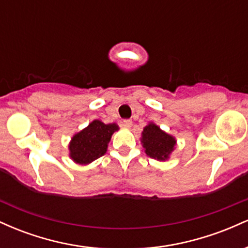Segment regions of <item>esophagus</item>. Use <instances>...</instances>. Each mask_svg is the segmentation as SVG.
Segmentation results:
<instances>
[{
    "mask_svg": "<svg viewBox=\"0 0 248 248\" xmlns=\"http://www.w3.org/2000/svg\"><path fill=\"white\" fill-rule=\"evenodd\" d=\"M132 120H129V119H126V120H124V122H122V126L126 127V128H130L132 127Z\"/></svg>",
    "mask_w": 248,
    "mask_h": 248,
    "instance_id": "esophagus-1",
    "label": "esophagus"
}]
</instances>
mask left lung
I'll return each mask as SVG.
<instances>
[{
    "label": "left lung",
    "instance_id": "obj_1",
    "mask_svg": "<svg viewBox=\"0 0 248 248\" xmlns=\"http://www.w3.org/2000/svg\"><path fill=\"white\" fill-rule=\"evenodd\" d=\"M141 142L147 155L158 161H166L176 144V140L171 135L164 133L153 122L144 127Z\"/></svg>",
    "mask_w": 248,
    "mask_h": 248
}]
</instances>
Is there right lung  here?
I'll list each match as a JSON object with an SVG mask.
<instances>
[{"label":"right lung","mask_w":248,"mask_h":248,"mask_svg":"<svg viewBox=\"0 0 248 248\" xmlns=\"http://www.w3.org/2000/svg\"><path fill=\"white\" fill-rule=\"evenodd\" d=\"M118 129L115 124H105L99 120L92 121L71 140L69 146L71 158L78 164H88L101 157L106 153L113 133Z\"/></svg>","instance_id":"right-lung-1"}]
</instances>
